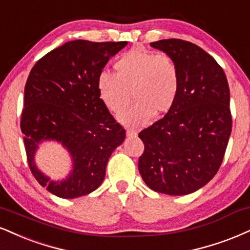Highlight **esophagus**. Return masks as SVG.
<instances>
[{
    "label": "esophagus",
    "instance_id": "obj_1",
    "mask_svg": "<svg viewBox=\"0 0 250 250\" xmlns=\"http://www.w3.org/2000/svg\"><path fill=\"white\" fill-rule=\"evenodd\" d=\"M136 135H137V131L135 130V129H133V128H128L127 129V136L134 137V136H136Z\"/></svg>",
    "mask_w": 250,
    "mask_h": 250
}]
</instances>
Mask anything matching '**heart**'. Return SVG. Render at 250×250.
<instances>
[{
    "mask_svg": "<svg viewBox=\"0 0 250 250\" xmlns=\"http://www.w3.org/2000/svg\"><path fill=\"white\" fill-rule=\"evenodd\" d=\"M113 66L115 74L102 72L96 85L101 101L115 114L127 108L133 92L136 102L121 114L123 123L146 125L154 113L161 115L174 106L180 73L172 57L136 46L121 53Z\"/></svg>",
    "mask_w": 250,
    "mask_h": 250,
    "instance_id": "obj_1",
    "label": "heart"
}]
</instances>
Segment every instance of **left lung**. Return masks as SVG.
<instances>
[{
    "mask_svg": "<svg viewBox=\"0 0 250 250\" xmlns=\"http://www.w3.org/2000/svg\"><path fill=\"white\" fill-rule=\"evenodd\" d=\"M150 45L178 65L180 89L165 116L138 134L144 144L138 170L151 190L188 194L206 185L224 161L231 133L228 81L215 59L191 42Z\"/></svg>",
    "mask_w": 250,
    "mask_h": 250,
    "instance_id": "left-lung-1",
    "label": "left lung"
}]
</instances>
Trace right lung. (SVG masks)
<instances>
[{
    "label": "right lung",
    "mask_w": 250,
    "mask_h": 250,
    "mask_svg": "<svg viewBox=\"0 0 250 250\" xmlns=\"http://www.w3.org/2000/svg\"><path fill=\"white\" fill-rule=\"evenodd\" d=\"M127 42H67L36 62L24 88L21 130L26 159L36 180L57 197L72 199L93 192L104 182L112 152L123 142L125 128L101 101L98 78ZM43 139L62 142L75 165L70 177L50 182L33 156Z\"/></svg>",
    "instance_id": "right-lung-1"
}]
</instances>
